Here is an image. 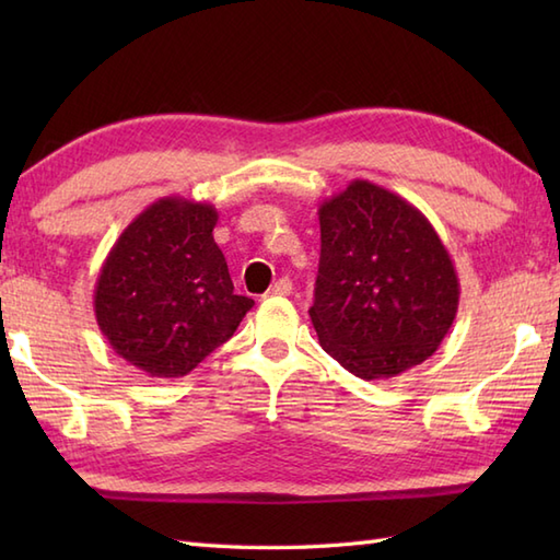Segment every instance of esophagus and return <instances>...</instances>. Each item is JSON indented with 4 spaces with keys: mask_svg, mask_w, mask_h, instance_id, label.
<instances>
[{
    "mask_svg": "<svg viewBox=\"0 0 560 560\" xmlns=\"http://www.w3.org/2000/svg\"><path fill=\"white\" fill-rule=\"evenodd\" d=\"M293 293V283H291V279H279L277 283H273V287L267 291V299H271V295H291Z\"/></svg>",
    "mask_w": 560,
    "mask_h": 560,
    "instance_id": "obj_1",
    "label": "esophagus"
}]
</instances>
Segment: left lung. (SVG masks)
I'll return each instance as SVG.
<instances>
[{
    "label": "left lung",
    "instance_id": "obj_1",
    "mask_svg": "<svg viewBox=\"0 0 560 560\" xmlns=\"http://www.w3.org/2000/svg\"><path fill=\"white\" fill-rule=\"evenodd\" d=\"M311 319L331 359L361 380L395 377L433 355L455 323L459 279L423 213L368 180L319 205Z\"/></svg>",
    "mask_w": 560,
    "mask_h": 560
}]
</instances>
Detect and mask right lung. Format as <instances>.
<instances>
[{
	"instance_id": "1",
	"label": "right lung",
	"mask_w": 560,
	"mask_h": 560,
	"mask_svg": "<svg viewBox=\"0 0 560 560\" xmlns=\"http://www.w3.org/2000/svg\"><path fill=\"white\" fill-rule=\"evenodd\" d=\"M219 211L163 197L117 237L105 257L93 311L113 351L151 377H183L233 337L255 305L233 293L213 243Z\"/></svg>"
}]
</instances>
